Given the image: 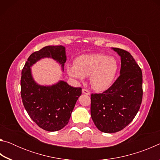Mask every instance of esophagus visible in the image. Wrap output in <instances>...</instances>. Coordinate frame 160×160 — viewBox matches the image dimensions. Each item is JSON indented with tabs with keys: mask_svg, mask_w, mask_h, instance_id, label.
<instances>
[{
	"mask_svg": "<svg viewBox=\"0 0 160 160\" xmlns=\"http://www.w3.org/2000/svg\"><path fill=\"white\" fill-rule=\"evenodd\" d=\"M82 93H83V94H87V95H90V92H89L88 90H86V89H82Z\"/></svg>",
	"mask_w": 160,
	"mask_h": 160,
	"instance_id": "1",
	"label": "esophagus"
}]
</instances>
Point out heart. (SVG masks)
<instances>
[{
    "instance_id": "b5f03b06",
    "label": "heart",
    "mask_w": 160,
    "mask_h": 160,
    "mask_svg": "<svg viewBox=\"0 0 160 160\" xmlns=\"http://www.w3.org/2000/svg\"><path fill=\"white\" fill-rule=\"evenodd\" d=\"M116 59L104 54H87L78 57L74 65L67 66L70 77L82 81L90 76V83L94 90L103 91L112 85L117 72Z\"/></svg>"
}]
</instances>
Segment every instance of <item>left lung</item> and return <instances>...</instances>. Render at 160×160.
Wrapping results in <instances>:
<instances>
[{
    "label": "left lung",
    "mask_w": 160,
    "mask_h": 160,
    "mask_svg": "<svg viewBox=\"0 0 160 160\" xmlns=\"http://www.w3.org/2000/svg\"><path fill=\"white\" fill-rule=\"evenodd\" d=\"M121 57L120 75L101 94H91V117L100 131H120L133 120L142 99V70L131 54L112 48Z\"/></svg>",
    "instance_id": "left-lung-1"
}]
</instances>
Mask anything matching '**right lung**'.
<instances>
[{
	"instance_id": "right-lung-1",
	"label": "right lung",
	"mask_w": 160,
	"mask_h": 160,
	"mask_svg": "<svg viewBox=\"0 0 160 160\" xmlns=\"http://www.w3.org/2000/svg\"><path fill=\"white\" fill-rule=\"evenodd\" d=\"M44 58H52L64 70L66 61L63 46H47L32 53L22 70L21 97L32 120L45 131H58L68 123L82 88H73L63 80L52 85H39L34 80L31 67Z\"/></svg>"
}]
</instances>
